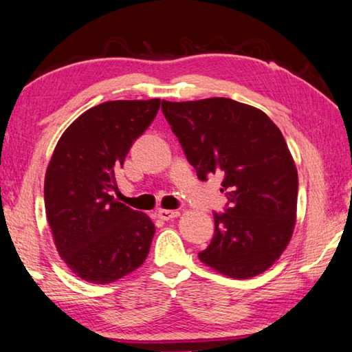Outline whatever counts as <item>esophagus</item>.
<instances>
[{
	"mask_svg": "<svg viewBox=\"0 0 352 352\" xmlns=\"http://www.w3.org/2000/svg\"><path fill=\"white\" fill-rule=\"evenodd\" d=\"M157 217L160 218V220L164 221H168V220H173V218H177L179 217V210H168V209H160L157 212Z\"/></svg>",
	"mask_w": 352,
	"mask_h": 352,
	"instance_id": "obj_1",
	"label": "esophagus"
}]
</instances>
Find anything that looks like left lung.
<instances>
[{
    "mask_svg": "<svg viewBox=\"0 0 352 352\" xmlns=\"http://www.w3.org/2000/svg\"><path fill=\"white\" fill-rule=\"evenodd\" d=\"M162 112L201 181L221 175L226 214L198 257L217 273L250 279L278 261L296 223L295 160L268 115L229 100L162 101Z\"/></svg>",
    "mask_w": 352,
    "mask_h": 352,
    "instance_id": "8db88e82",
    "label": "left lung"
}]
</instances>
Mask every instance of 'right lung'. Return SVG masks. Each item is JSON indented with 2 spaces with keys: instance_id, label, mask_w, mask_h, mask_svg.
<instances>
[{
  "instance_id": "obj_1",
  "label": "right lung",
  "mask_w": 352,
  "mask_h": 352,
  "mask_svg": "<svg viewBox=\"0 0 352 352\" xmlns=\"http://www.w3.org/2000/svg\"><path fill=\"white\" fill-rule=\"evenodd\" d=\"M160 100H118L85 111L57 142L45 175L46 220L56 250L78 278L111 284L146 261L155 226L112 197L132 143Z\"/></svg>"
}]
</instances>
